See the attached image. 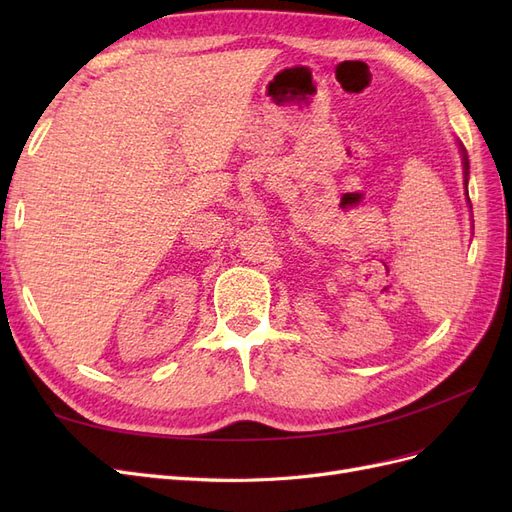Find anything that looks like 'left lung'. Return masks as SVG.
Listing matches in <instances>:
<instances>
[{
    "label": "left lung",
    "mask_w": 512,
    "mask_h": 512,
    "mask_svg": "<svg viewBox=\"0 0 512 512\" xmlns=\"http://www.w3.org/2000/svg\"><path fill=\"white\" fill-rule=\"evenodd\" d=\"M457 147H459V153H461V164H463V185H466V194H468V177H470L468 153H466V147H463L459 141H457ZM468 205H470V198H468ZM470 207H472V205H470Z\"/></svg>",
    "instance_id": "1"
}]
</instances>
